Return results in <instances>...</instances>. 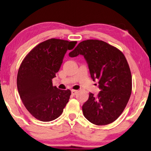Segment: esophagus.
<instances>
[{
    "instance_id": "34e87169",
    "label": "esophagus",
    "mask_w": 151,
    "mask_h": 151,
    "mask_svg": "<svg viewBox=\"0 0 151 151\" xmlns=\"http://www.w3.org/2000/svg\"><path fill=\"white\" fill-rule=\"evenodd\" d=\"M71 93H72V95L73 96H75L76 93H77V91H76V90H74V89H73L71 91Z\"/></svg>"
}]
</instances>
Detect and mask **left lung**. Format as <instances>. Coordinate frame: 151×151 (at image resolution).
I'll return each instance as SVG.
<instances>
[{
  "label": "left lung",
  "instance_id": "obj_1",
  "mask_svg": "<svg viewBox=\"0 0 151 151\" xmlns=\"http://www.w3.org/2000/svg\"><path fill=\"white\" fill-rule=\"evenodd\" d=\"M83 55L93 81L98 79L101 91L89 93L83 105L85 117L97 125L111 123L121 115L132 93V74L127 60L117 48L99 40H86L69 53L70 57Z\"/></svg>",
  "mask_w": 151,
  "mask_h": 151
}]
</instances>
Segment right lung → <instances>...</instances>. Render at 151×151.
Wrapping results in <instances>:
<instances>
[{"instance_id": "obj_1", "label": "right lung", "mask_w": 151, "mask_h": 151, "mask_svg": "<svg viewBox=\"0 0 151 151\" xmlns=\"http://www.w3.org/2000/svg\"><path fill=\"white\" fill-rule=\"evenodd\" d=\"M76 41L51 39L37 45L28 53L18 70L17 86L20 98L34 117L51 121L61 115L68 103L70 90L53 86L64 55Z\"/></svg>"}]
</instances>
